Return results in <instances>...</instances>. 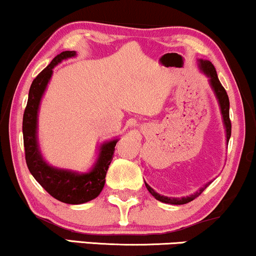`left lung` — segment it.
<instances>
[{
	"label": "left lung",
	"mask_w": 256,
	"mask_h": 256,
	"mask_svg": "<svg viewBox=\"0 0 256 256\" xmlns=\"http://www.w3.org/2000/svg\"><path fill=\"white\" fill-rule=\"evenodd\" d=\"M200 68L203 74H206V77L209 78V84L212 86V90H214L215 96H216L218 102H219V106H220V110H221V114H222V120H224V126H225L226 129V142L228 144L230 136H231V120H230V100H228V96L226 93L225 88L221 86V83L218 78V74H216V70H215L214 65L212 64L209 60H202L200 59ZM206 184L203 188H200V190L194 194H190V196H186V197H182V198H174V197H166V196H160V194H157L154 188H150L148 184L145 182L146 188H148V192L154 196L156 200H160L163 203H168V204H186V203L191 202L194 200V198L200 196L203 191L206 190V188L209 186V184Z\"/></svg>",
	"instance_id": "8db88e82"
}]
</instances>
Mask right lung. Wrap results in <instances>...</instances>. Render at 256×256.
<instances>
[{"label":"right lung","mask_w":256,"mask_h":256,"mask_svg":"<svg viewBox=\"0 0 256 256\" xmlns=\"http://www.w3.org/2000/svg\"><path fill=\"white\" fill-rule=\"evenodd\" d=\"M74 56V50L62 52L31 83L28 104L22 117V136L28 168L36 182L52 197L60 202L68 204H82L96 198L102 192L108 166L114 158V146L118 140H111L100 146L96 164L88 173H77L50 166L43 160L37 140V114L40 102L53 74V68L62 60L72 58Z\"/></svg>","instance_id":"right-lung-1"}]
</instances>
